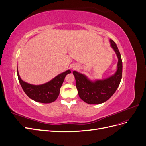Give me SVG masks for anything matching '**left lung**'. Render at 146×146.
Segmentation results:
<instances>
[{
  "label": "left lung",
  "mask_w": 146,
  "mask_h": 146,
  "mask_svg": "<svg viewBox=\"0 0 146 146\" xmlns=\"http://www.w3.org/2000/svg\"><path fill=\"white\" fill-rule=\"evenodd\" d=\"M112 48L118 58L117 70L113 76L107 79L92 82L86 76L76 70L73 74L80 99L89 104H99L108 100L115 92L120 84L122 76V61L116 44L110 39Z\"/></svg>",
  "instance_id": "left-lung-1"
}]
</instances>
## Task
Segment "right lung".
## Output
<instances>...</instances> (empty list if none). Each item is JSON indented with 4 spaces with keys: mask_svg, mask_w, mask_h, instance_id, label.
Wrapping results in <instances>:
<instances>
[{
    "mask_svg": "<svg viewBox=\"0 0 146 146\" xmlns=\"http://www.w3.org/2000/svg\"><path fill=\"white\" fill-rule=\"evenodd\" d=\"M17 72L19 82L25 93L32 100L44 104L53 102L57 99L65 77L71 72L70 70H68L58 75L46 83L40 85H33L24 82L21 78L17 70Z\"/></svg>",
    "mask_w": 146,
    "mask_h": 146,
    "instance_id": "1",
    "label": "right lung"
}]
</instances>
